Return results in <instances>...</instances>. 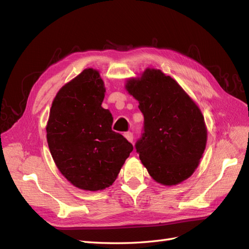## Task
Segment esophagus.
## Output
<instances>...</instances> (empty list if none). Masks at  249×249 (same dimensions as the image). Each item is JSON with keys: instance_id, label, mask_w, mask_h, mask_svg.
Instances as JSON below:
<instances>
[{"instance_id": "34e87169", "label": "esophagus", "mask_w": 249, "mask_h": 249, "mask_svg": "<svg viewBox=\"0 0 249 249\" xmlns=\"http://www.w3.org/2000/svg\"><path fill=\"white\" fill-rule=\"evenodd\" d=\"M124 137L126 138V140H127V141L133 142V139H134L133 133H131V132H126V133H124Z\"/></svg>"}]
</instances>
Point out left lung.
<instances>
[{
    "label": "left lung",
    "mask_w": 249,
    "mask_h": 249,
    "mask_svg": "<svg viewBox=\"0 0 249 249\" xmlns=\"http://www.w3.org/2000/svg\"><path fill=\"white\" fill-rule=\"evenodd\" d=\"M126 90L139 102L143 133L135 148L156 182L172 186L189 178L206 148L200 110L178 83L158 70H146Z\"/></svg>",
    "instance_id": "obj_1"
}]
</instances>
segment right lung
Here are the masks:
<instances>
[{
  "label": "right lung",
  "instance_id": "1",
  "mask_svg": "<svg viewBox=\"0 0 249 249\" xmlns=\"http://www.w3.org/2000/svg\"><path fill=\"white\" fill-rule=\"evenodd\" d=\"M104 82L88 69L59 90L50 111L47 139L60 172L80 189L103 190L113 184L132 143L112 130L113 116L102 107Z\"/></svg>",
  "mask_w": 249,
  "mask_h": 249
}]
</instances>
